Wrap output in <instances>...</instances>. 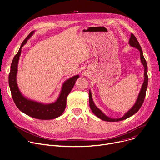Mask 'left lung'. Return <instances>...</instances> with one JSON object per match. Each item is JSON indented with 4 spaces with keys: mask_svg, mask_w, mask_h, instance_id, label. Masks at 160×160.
Listing matches in <instances>:
<instances>
[{
    "mask_svg": "<svg viewBox=\"0 0 160 160\" xmlns=\"http://www.w3.org/2000/svg\"><path fill=\"white\" fill-rule=\"evenodd\" d=\"M129 44L131 47H132L134 48H137L138 50L140 51V61L141 63L143 65L144 67V81L142 84V86L141 87L140 91L139 92V94L138 95V98L136 101V102L134 103L133 106L129 110L128 112H127L123 117L118 118H111L109 117H108L100 109L98 108L96 105L95 104L93 99H92V93L90 90H89V103H90V109L92 111V112L100 119L107 121V122H118L121 121L123 120H125L132 115H133L134 113H136L140 108H141L142 105L143 104V102L144 101V99L145 97V94H146V90L147 88V85H148V76H147V62L144 58L143 52L142 50V48L140 47V45L139 44L137 39L136 37L134 36L133 34L131 33V38H129Z\"/></svg>",
    "mask_w": 160,
    "mask_h": 160,
    "instance_id": "obj_1",
    "label": "left lung"
}]
</instances>
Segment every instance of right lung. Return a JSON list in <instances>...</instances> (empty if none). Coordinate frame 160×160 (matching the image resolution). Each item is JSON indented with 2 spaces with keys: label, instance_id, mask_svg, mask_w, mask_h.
Masks as SVG:
<instances>
[{
  "label": "right lung",
  "instance_id": "add662e5",
  "mask_svg": "<svg viewBox=\"0 0 160 160\" xmlns=\"http://www.w3.org/2000/svg\"><path fill=\"white\" fill-rule=\"evenodd\" d=\"M31 32L28 37L22 42L19 51L15 56L11 65V70L9 74V85L11 93L15 104L21 112L27 115L34 118L40 120H51L59 117L64 112L67 105V98L73 87H74L76 80L79 78L76 75L66 80L61 88L60 94L57 100L49 104H43L28 99L20 92L17 82V75L18 71V61L21 54L22 48L34 34Z\"/></svg>",
  "mask_w": 160,
  "mask_h": 160
}]
</instances>
